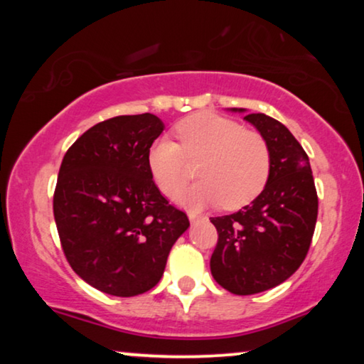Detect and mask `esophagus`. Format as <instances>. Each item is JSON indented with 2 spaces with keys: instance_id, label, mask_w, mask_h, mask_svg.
I'll return each instance as SVG.
<instances>
[{
  "instance_id": "1",
  "label": "esophagus",
  "mask_w": 364,
  "mask_h": 364,
  "mask_svg": "<svg viewBox=\"0 0 364 364\" xmlns=\"http://www.w3.org/2000/svg\"><path fill=\"white\" fill-rule=\"evenodd\" d=\"M198 218H202V217H200V215H196V213H192V212L188 213V220H191L192 223H193V222H197Z\"/></svg>"
}]
</instances>
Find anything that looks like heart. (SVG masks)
I'll list each match as a JSON object with an SVG mask.
<instances>
[{"label": "heart", "mask_w": 364, "mask_h": 364, "mask_svg": "<svg viewBox=\"0 0 364 364\" xmlns=\"http://www.w3.org/2000/svg\"><path fill=\"white\" fill-rule=\"evenodd\" d=\"M181 146L161 136L147 151V166L157 187L176 197L188 178V161H198L203 178L187 188L178 202L192 210L218 205L235 210L260 196L270 177V151L260 134L213 112H197L176 126Z\"/></svg>", "instance_id": "b5f03b06"}]
</instances>
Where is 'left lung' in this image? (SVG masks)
Segmentation results:
<instances>
[{
    "label": "left lung",
    "mask_w": 364,
    "mask_h": 364,
    "mask_svg": "<svg viewBox=\"0 0 364 364\" xmlns=\"http://www.w3.org/2000/svg\"><path fill=\"white\" fill-rule=\"evenodd\" d=\"M245 114L270 151V177L250 205L230 215L212 217L218 242L210 272L235 295H253L280 285L295 273L310 248L318 197L310 161L293 134L267 114Z\"/></svg>",
    "instance_id": "left-lung-1"
}]
</instances>
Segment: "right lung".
<instances>
[{
    "label": "right lung",
    "instance_id": "add662e5",
    "mask_svg": "<svg viewBox=\"0 0 364 364\" xmlns=\"http://www.w3.org/2000/svg\"><path fill=\"white\" fill-rule=\"evenodd\" d=\"M154 114L99 122L69 147L54 191V220L69 265L89 285L136 296L159 283L168 252L191 227L152 181Z\"/></svg>",
    "mask_w": 364,
    "mask_h": 364
}]
</instances>
